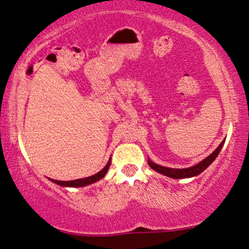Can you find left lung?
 Masks as SVG:
<instances>
[{"label":"left lung","instance_id":"left-lung-1","mask_svg":"<svg viewBox=\"0 0 249 249\" xmlns=\"http://www.w3.org/2000/svg\"><path fill=\"white\" fill-rule=\"evenodd\" d=\"M224 141L223 140L221 144H219L218 147L216 148L213 152L210 154L208 157H206V159L203 160V161H201L200 163H197L196 165H193L191 166V168H186V169H172V168H166V166H162V165H159L156 164V163H154L150 161V160H148V164H149L150 168L153 170H155V171L160 172V174L166 176V177H170V178H174V179H182V178H191V177H195V176L200 175L201 172L203 171V170H206L208 166L212 164V163L215 161L216 157L218 156L219 152H221L223 144H224Z\"/></svg>","mask_w":249,"mask_h":249}]
</instances>
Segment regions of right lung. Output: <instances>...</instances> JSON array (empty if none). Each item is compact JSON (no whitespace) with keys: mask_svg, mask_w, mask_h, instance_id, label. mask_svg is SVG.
<instances>
[{"mask_svg":"<svg viewBox=\"0 0 249 249\" xmlns=\"http://www.w3.org/2000/svg\"><path fill=\"white\" fill-rule=\"evenodd\" d=\"M110 163H111V160H109L108 163H107V165L101 170V171L97 172V174H95V175L90 176V177L75 179V180H70V181L55 180V179H50V180H52L53 182H55V184L61 185V186H63V187H83V186H86V185L93 184V182L100 180V179H102L103 177H105L107 172H108Z\"/></svg>","mask_w":249,"mask_h":249,"instance_id":"add662e5","label":"right lung"}]
</instances>
